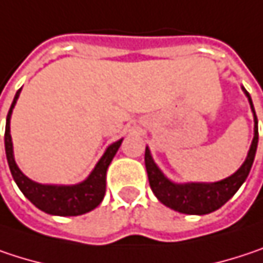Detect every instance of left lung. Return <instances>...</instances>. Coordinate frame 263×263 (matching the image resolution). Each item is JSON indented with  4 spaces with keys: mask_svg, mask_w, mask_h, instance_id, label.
Here are the masks:
<instances>
[{
    "mask_svg": "<svg viewBox=\"0 0 263 263\" xmlns=\"http://www.w3.org/2000/svg\"><path fill=\"white\" fill-rule=\"evenodd\" d=\"M242 91L249 98L253 117H254V137L251 141L250 151L247 154V158L244 164L226 179L218 180V182H188V183H175L168 179L155 164L154 158L151 155L149 147H146L144 154V162H146V170H147V178L151 188L156 196V199L167 208L178 211L180 214H188V215H204L217 211L221 208L224 203L233 197V194L239 190V186L246 182L254 161L256 149H257V140H259V132H257V117L256 111L253 107L249 91L242 87Z\"/></svg>",
    "mask_w": 263,
    "mask_h": 263,
    "instance_id": "1",
    "label": "left lung"
}]
</instances>
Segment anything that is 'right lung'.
<instances>
[{
    "instance_id": "right-lung-1",
    "label": "right lung",
    "mask_w": 263,
    "mask_h": 263,
    "mask_svg": "<svg viewBox=\"0 0 263 263\" xmlns=\"http://www.w3.org/2000/svg\"><path fill=\"white\" fill-rule=\"evenodd\" d=\"M22 88H19L14 95L12 107L9 109L7 120H6V134H4V144H6V156L7 162L12 172V176L19 190L24 193V196L33 203L40 211L51 214V215H60V217H75L83 215L85 212H90L96 206H99L105 196V186H107V170L111 164L114 155L117 154L122 141H116L109 144L102 158L98 161L93 172L88 175V178L77 185H45L37 183L30 178H27L17 167L14 156H13V143L10 135V119H12L13 108L16 105V101L19 98Z\"/></svg>"
}]
</instances>
